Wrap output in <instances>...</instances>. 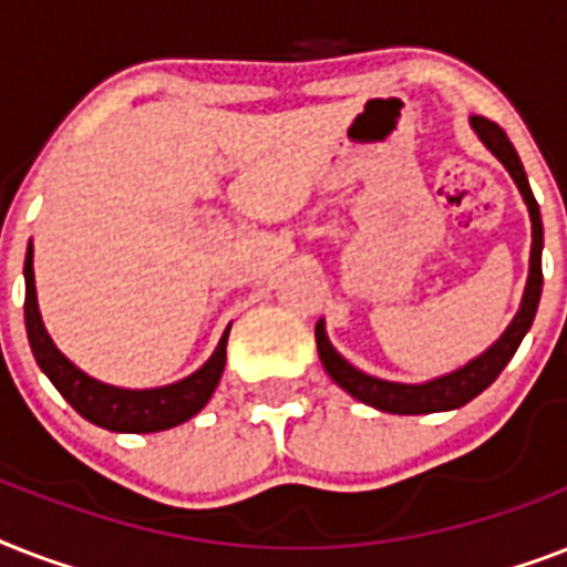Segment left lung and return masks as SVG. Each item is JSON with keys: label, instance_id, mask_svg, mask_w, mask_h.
I'll return each instance as SVG.
<instances>
[{"label": "left lung", "instance_id": "1", "mask_svg": "<svg viewBox=\"0 0 567 567\" xmlns=\"http://www.w3.org/2000/svg\"><path fill=\"white\" fill-rule=\"evenodd\" d=\"M471 128L476 132V137L483 141L485 150L497 158V162L509 171L512 182L518 185L524 203H527L529 223H533V247H529V276L527 288H524V297H520V306L515 311V318L503 336L494 341L485 353H480L476 359H471L467 364L456 368V371L444 373V377L426 379V382H391V379H379L371 373L359 371L355 364H350L344 355L338 353L332 341L327 336V323L323 318L318 320L315 327V341H318L320 362L327 368V373L336 379L338 388H344L347 394L362 400V403L373 405L379 412L391 414H430V412H450V409H458V405L471 403L474 396H480L485 388L492 385L494 379L501 377V371L512 362V355L520 347L524 336L533 327L538 311V300H542V249H545V229H542V212H538V203L533 190H529L527 173H524V164H520L515 146L506 137L497 123L485 117H471Z\"/></svg>", "mask_w": 567, "mask_h": 567}]
</instances>
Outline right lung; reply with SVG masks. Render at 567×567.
Returning <instances> with one entry per match:
<instances>
[{
	"instance_id": "right-lung-1",
	"label": "right lung",
	"mask_w": 567,
	"mask_h": 567,
	"mask_svg": "<svg viewBox=\"0 0 567 567\" xmlns=\"http://www.w3.org/2000/svg\"><path fill=\"white\" fill-rule=\"evenodd\" d=\"M25 332H29L31 353L40 371L47 373L49 382L61 391L66 403L82 414L84 421L96 423L111 432H162L171 426L190 421L208 400L214 388L220 382L223 368H226V341L229 329L220 336V344L214 347L212 359L194 371L190 377L158 388H120L87 377L82 368H75L55 341L49 338L43 318H40L38 291H34V247L25 249Z\"/></svg>"
}]
</instances>
